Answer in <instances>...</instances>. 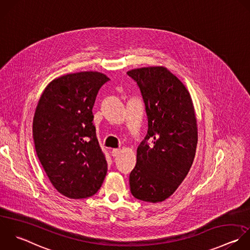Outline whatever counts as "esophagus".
<instances>
[{"instance_id":"esophagus-1","label":"esophagus","mask_w":250,"mask_h":250,"mask_svg":"<svg viewBox=\"0 0 250 250\" xmlns=\"http://www.w3.org/2000/svg\"><path fill=\"white\" fill-rule=\"evenodd\" d=\"M120 154H121V149H113L112 152H111V155H112L113 157H117V156H119Z\"/></svg>"}]
</instances>
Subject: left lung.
Here are the masks:
<instances>
[{
	"label": "left lung",
	"mask_w": 250,
	"mask_h": 250,
	"mask_svg": "<svg viewBox=\"0 0 250 250\" xmlns=\"http://www.w3.org/2000/svg\"><path fill=\"white\" fill-rule=\"evenodd\" d=\"M127 75L136 81L148 116V133L137 147L136 166L129 175L130 191L140 201L162 203L177 190L195 159L198 126L193 100L165 66L131 69Z\"/></svg>",
	"instance_id": "1"
}]
</instances>
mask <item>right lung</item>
I'll use <instances>...</instances> for the list:
<instances>
[{"instance_id":"obj_1","label":"right lung","mask_w":250,"mask_h":250,"mask_svg":"<svg viewBox=\"0 0 250 250\" xmlns=\"http://www.w3.org/2000/svg\"><path fill=\"white\" fill-rule=\"evenodd\" d=\"M110 79L97 71L52 80L33 119L37 156L53 187L69 199L93 196L107 173V161L92 124L99 88Z\"/></svg>"}]
</instances>
